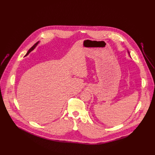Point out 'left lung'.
<instances>
[{
	"mask_svg": "<svg viewBox=\"0 0 155 155\" xmlns=\"http://www.w3.org/2000/svg\"><path fill=\"white\" fill-rule=\"evenodd\" d=\"M128 53H129V55H130V53H129V51H128Z\"/></svg>",
	"mask_w": 155,
	"mask_h": 155,
	"instance_id": "left-lung-1",
	"label": "left lung"
}]
</instances>
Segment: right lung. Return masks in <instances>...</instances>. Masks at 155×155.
<instances>
[{
    "instance_id": "1",
    "label": "right lung",
    "mask_w": 155,
    "mask_h": 155,
    "mask_svg": "<svg viewBox=\"0 0 155 155\" xmlns=\"http://www.w3.org/2000/svg\"><path fill=\"white\" fill-rule=\"evenodd\" d=\"M39 41H38V42H37V43H35V45H34V46H32V47H31V48H30V50H29L28 51V52L26 53V54L25 55V56H27L28 55V54H30V53L31 52V51H33V50H34L35 49V48L36 47V46H37V45H38V44H39Z\"/></svg>"
}]
</instances>
